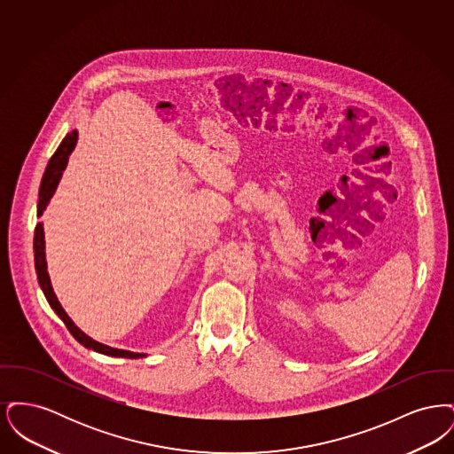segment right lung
I'll return each instance as SVG.
<instances>
[{"instance_id":"obj_1","label":"right lung","mask_w":454,"mask_h":454,"mask_svg":"<svg viewBox=\"0 0 454 454\" xmlns=\"http://www.w3.org/2000/svg\"><path fill=\"white\" fill-rule=\"evenodd\" d=\"M78 141V132L71 130L66 134L65 139L61 141L59 148L51 156L47 168L43 172V182H41V189H39V204H37V216H43V209L47 206V202L51 200V197L56 192V187L61 180L63 170L67 165V158L71 152L74 150ZM34 259H35V272H37V279L43 287V296L51 304V308L56 311V315L65 322L66 328L69 330V333L87 348H93L100 354L106 356H114V357H128V359H137V357H145L146 354H137V352H129V350H122V348H114V347L104 346L100 342H95L93 339H90L87 333H83L76 325L73 324V320L66 315L61 302L58 301L51 279L47 274V263H45V247H43V228L41 223H37L35 226V235H34Z\"/></svg>"}]
</instances>
